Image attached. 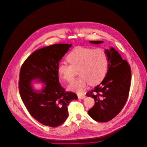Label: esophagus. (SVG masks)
<instances>
[{"label": "esophagus", "instance_id": "34e87169", "mask_svg": "<svg viewBox=\"0 0 147 147\" xmlns=\"http://www.w3.org/2000/svg\"><path fill=\"white\" fill-rule=\"evenodd\" d=\"M78 99H84L86 98V96L85 95H80V94H78Z\"/></svg>", "mask_w": 147, "mask_h": 147}]
</instances>
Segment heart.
Returning <instances> with one entry per match:
<instances>
[{"label": "heart", "instance_id": "heart-1", "mask_svg": "<svg viewBox=\"0 0 147 147\" xmlns=\"http://www.w3.org/2000/svg\"><path fill=\"white\" fill-rule=\"evenodd\" d=\"M66 60L70 65L60 63L58 73L63 80L70 82L78 71L81 76L69 86V90L77 93H82L89 84H98L107 74L109 57L104 48L76 47L67 55Z\"/></svg>", "mask_w": 147, "mask_h": 147}]
</instances>
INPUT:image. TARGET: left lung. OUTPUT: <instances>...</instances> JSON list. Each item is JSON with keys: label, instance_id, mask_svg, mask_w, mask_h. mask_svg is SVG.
<instances>
[{"label": "left lung", "instance_id": "8db88e82", "mask_svg": "<svg viewBox=\"0 0 147 147\" xmlns=\"http://www.w3.org/2000/svg\"><path fill=\"white\" fill-rule=\"evenodd\" d=\"M90 42L97 44L103 41ZM106 51L109 57L107 75L99 85L86 93L95 101L88 114L98 122H108L120 113L127 102L131 83V72L128 62L123 60L114 48Z\"/></svg>", "mask_w": 147, "mask_h": 147}]
</instances>
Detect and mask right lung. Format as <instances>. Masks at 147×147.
<instances>
[{
    "instance_id": "add662e5",
    "label": "right lung",
    "mask_w": 147,
    "mask_h": 147,
    "mask_svg": "<svg viewBox=\"0 0 147 147\" xmlns=\"http://www.w3.org/2000/svg\"><path fill=\"white\" fill-rule=\"evenodd\" d=\"M71 44H59L40 48L33 52L23 63L19 75V92L30 114L47 126L55 127L68 117L67 106L75 93L66 92L59 82V62ZM41 80L46 86L40 92L34 91L31 81Z\"/></svg>"
}]
</instances>
